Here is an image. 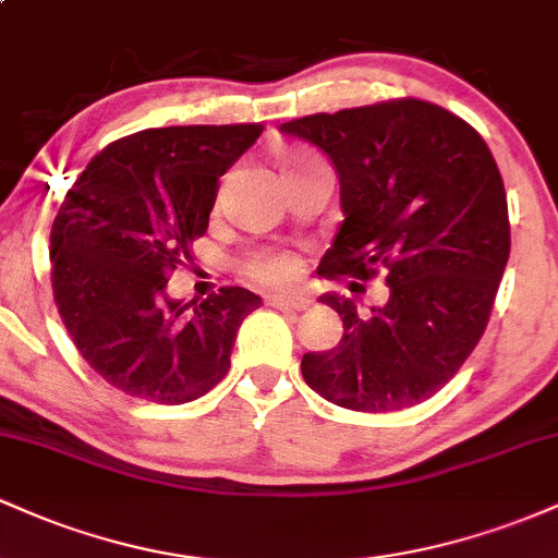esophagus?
<instances>
[{
  "mask_svg": "<svg viewBox=\"0 0 558 558\" xmlns=\"http://www.w3.org/2000/svg\"><path fill=\"white\" fill-rule=\"evenodd\" d=\"M267 306H275V310L301 312L310 306V299L306 296H267Z\"/></svg>",
  "mask_w": 558,
  "mask_h": 558,
  "instance_id": "1",
  "label": "esophagus"
}]
</instances>
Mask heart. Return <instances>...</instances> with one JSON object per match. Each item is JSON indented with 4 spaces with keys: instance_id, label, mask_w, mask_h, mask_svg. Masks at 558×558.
I'll return each instance as SVG.
<instances>
[{
    "instance_id": "heart-1",
    "label": "heart",
    "mask_w": 558,
    "mask_h": 558,
    "mask_svg": "<svg viewBox=\"0 0 558 558\" xmlns=\"http://www.w3.org/2000/svg\"><path fill=\"white\" fill-rule=\"evenodd\" d=\"M317 157H312L310 151H291L286 157V170L299 172L310 165H315ZM243 278H248L252 283L267 286V288H280L293 283L301 272V262L296 254L291 252H254L241 262Z\"/></svg>"
}]
</instances>
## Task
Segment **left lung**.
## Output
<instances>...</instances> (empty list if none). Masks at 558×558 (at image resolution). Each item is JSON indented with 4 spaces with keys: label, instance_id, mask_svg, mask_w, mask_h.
Segmentation results:
<instances>
[{
    "label": "left lung",
    "instance_id": "8db88e82",
    "mask_svg": "<svg viewBox=\"0 0 558 558\" xmlns=\"http://www.w3.org/2000/svg\"><path fill=\"white\" fill-rule=\"evenodd\" d=\"M332 159L345 220L325 252L330 278L386 272L369 315L325 293L343 319L330 351L301 360L306 386L354 412L427 401L459 373L485 325L511 233L501 172L483 136L433 101L388 99L280 125Z\"/></svg>",
    "mask_w": 558,
    "mask_h": 558
}]
</instances>
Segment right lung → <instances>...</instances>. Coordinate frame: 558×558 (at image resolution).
<instances>
[{"mask_svg":"<svg viewBox=\"0 0 558 558\" xmlns=\"http://www.w3.org/2000/svg\"><path fill=\"white\" fill-rule=\"evenodd\" d=\"M262 123L149 128L112 141L65 194L52 226V291L75 349L133 399L185 403L228 375L257 293L222 286L189 310L165 296L207 233L217 178Z\"/></svg>","mask_w":558,"mask_h":558,"instance_id":"add662e5","label":"right lung"}]
</instances>
